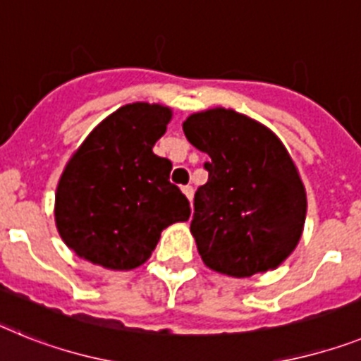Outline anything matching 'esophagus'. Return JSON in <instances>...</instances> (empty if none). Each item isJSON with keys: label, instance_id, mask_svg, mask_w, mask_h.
<instances>
[{"label": "esophagus", "instance_id": "esophagus-1", "mask_svg": "<svg viewBox=\"0 0 361 361\" xmlns=\"http://www.w3.org/2000/svg\"><path fill=\"white\" fill-rule=\"evenodd\" d=\"M181 192H183V195L187 196V200H192V195H195V190H192V187L190 185H187V187H181Z\"/></svg>", "mask_w": 361, "mask_h": 361}]
</instances>
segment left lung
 <instances>
[{"label": "left lung", "mask_w": 361, "mask_h": 361, "mask_svg": "<svg viewBox=\"0 0 361 361\" xmlns=\"http://www.w3.org/2000/svg\"><path fill=\"white\" fill-rule=\"evenodd\" d=\"M183 132L209 156L190 222L205 266L238 279L277 268L301 240L307 218L305 185L281 139L226 108L189 115Z\"/></svg>", "instance_id": "1"}]
</instances>
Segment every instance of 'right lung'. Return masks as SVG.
I'll return each mask as SVG.
<instances>
[{
	"label": "right lung",
	"mask_w": 361,
	"mask_h": 361,
	"mask_svg": "<svg viewBox=\"0 0 361 361\" xmlns=\"http://www.w3.org/2000/svg\"><path fill=\"white\" fill-rule=\"evenodd\" d=\"M172 110L134 102L108 115L71 156L54 196L66 246L108 269L147 262L165 227L190 216L189 200L169 181L172 163L152 152Z\"/></svg>",
	"instance_id": "add662e5"
}]
</instances>
